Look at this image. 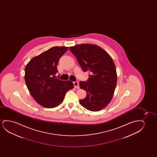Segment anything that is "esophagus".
Listing matches in <instances>:
<instances>
[{
    "label": "esophagus",
    "mask_w": 157,
    "mask_h": 157,
    "mask_svg": "<svg viewBox=\"0 0 157 157\" xmlns=\"http://www.w3.org/2000/svg\"><path fill=\"white\" fill-rule=\"evenodd\" d=\"M74 86L76 89H79V82H73Z\"/></svg>",
    "instance_id": "34e87169"
}]
</instances>
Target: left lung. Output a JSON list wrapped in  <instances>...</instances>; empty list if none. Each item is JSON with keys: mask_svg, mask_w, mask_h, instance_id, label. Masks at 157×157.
Returning a JSON list of instances; mask_svg holds the SVG:
<instances>
[{"mask_svg": "<svg viewBox=\"0 0 157 157\" xmlns=\"http://www.w3.org/2000/svg\"><path fill=\"white\" fill-rule=\"evenodd\" d=\"M84 72H89L87 81L80 82V87L87 95L79 103L87 109L98 112L112 100L117 84L114 61L105 50L92 44H81L69 47Z\"/></svg>", "mask_w": 157, "mask_h": 157, "instance_id": "8db88e82", "label": "left lung"}]
</instances>
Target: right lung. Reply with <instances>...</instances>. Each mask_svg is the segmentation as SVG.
Instances as JSON below:
<instances>
[{
    "label": "right lung",
    "instance_id": "1",
    "mask_svg": "<svg viewBox=\"0 0 157 157\" xmlns=\"http://www.w3.org/2000/svg\"><path fill=\"white\" fill-rule=\"evenodd\" d=\"M69 48L54 47L31 59L25 67V80L28 90L37 103L44 107H56L65 95L74 87L70 80L55 78L59 58Z\"/></svg>",
    "mask_w": 157,
    "mask_h": 157
}]
</instances>
